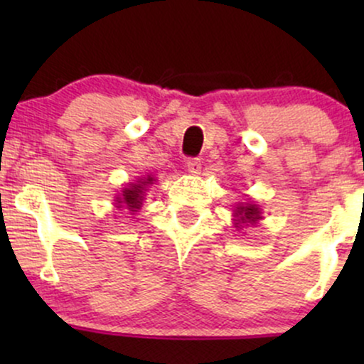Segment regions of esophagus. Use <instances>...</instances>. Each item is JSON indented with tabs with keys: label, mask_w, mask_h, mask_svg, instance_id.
Here are the masks:
<instances>
[{
	"label": "esophagus",
	"mask_w": 364,
	"mask_h": 364,
	"mask_svg": "<svg viewBox=\"0 0 364 364\" xmlns=\"http://www.w3.org/2000/svg\"><path fill=\"white\" fill-rule=\"evenodd\" d=\"M186 168L190 173H198L200 168H202V159L198 157H190L186 161Z\"/></svg>",
	"instance_id": "obj_1"
}]
</instances>
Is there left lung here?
Wrapping results in <instances>:
<instances>
[{
  "instance_id": "obj_1",
  "label": "left lung",
  "mask_w": 364,
  "mask_h": 364,
  "mask_svg": "<svg viewBox=\"0 0 364 364\" xmlns=\"http://www.w3.org/2000/svg\"><path fill=\"white\" fill-rule=\"evenodd\" d=\"M236 215L240 217L243 223H255L257 219H260V212H258V207L255 205H240L236 208Z\"/></svg>"
}]
</instances>
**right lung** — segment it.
<instances>
[{"label":"right lung","instance_id":"right-lung-1","mask_svg":"<svg viewBox=\"0 0 364 364\" xmlns=\"http://www.w3.org/2000/svg\"><path fill=\"white\" fill-rule=\"evenodd\" d=\"M154 179L152 178H147L145 179L141 185H133L132 188H127V190L123 191V203H127L128 208H132L133 212H135V208H140L141 205V193H144V186L147 185V183H152Z\"/></svg>","mask_w":364,"mask_h":364}]
</instances>
